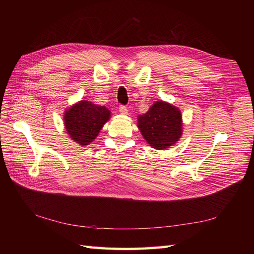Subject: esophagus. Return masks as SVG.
Listing matches in <instances>:
<instances>
[{"instance_id": "1", "label": "esophagus", "mask_w": 254, "mask_h": 254, "mask_svg": "<svg viewBox=\"0 0 254 254\" xmlns=\"http://www.w3.org/2000/svg\"><path fill=\"white\" fill-rule=\"evenodd\" d=\"M119 111H120L121 114H124V115L128 114V109H127L126 106H120L119 107Z\"/></svg>"}]
</instances>
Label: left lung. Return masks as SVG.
I'll list each match as a JSON object with an SVG mask.
<instances>
[{
	"mask_svg": "<svg viewBox=\"0 0 254 254\" xmlns=\"http://www.w3.org/2000/svg\"><path fill=\"white\" fill-rule=\"evenodd\" d=\"M137 127L144 139L156 149H165L174 145L182 134L181 113L178 108L157 102L137 119Z\"/></svg>",
	"mask_w": 254,
	"mask_h": 254,
	"instance_id": "obj_1",
	"label": "left lung"
}]
</instances>
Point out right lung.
Listing matches in <instances>:
<instances>
[{
  "mask_svg": "<svg viewBox=\"0 0 254 254\" xmlns=\"http://www.w3.org/2000/svg\"><path fill=\"white\" fill-rule=\"evenodd\" d=\"M109 119L110 111L105 106L82 101L65 111L64 125L73 141L84 146L95 139Z\"/></svg>",
  "mask_w": 254,
  "mask_h": 254,
  "instance_id": "right-lung-1",
  "label": "right lung"
}]
</instances>
